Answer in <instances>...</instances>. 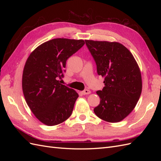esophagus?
<instances>
[{
  "label": "esophagus",
  "instance_id": "1",
  "mask_svg": "<svg viewBox=\"0 0 161 161\" xmlns=\"http://www.w3.org/2000/svg\"><path fill=\"white\" fill-rule=\"evenodd\" d=\"M82 95H88V94L91 93V91L88 89H85L83 91H82Z\"/></svg>",
  "mask_w": 161,
  "mask_h": 161
}]
</instances>
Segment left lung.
Listing matches in <instances>:
<instances>
[{
	"instance_id": "left-lung-1",
	"label": "left lung",
	"mask_w": 161,
	"mask_h": 161,
	"mask_svg": "<svg viewBox=\"0 0 161 161\" xmlns=\"http://www.w3.org/2000/svg\"><path fill=\"white\" fill-rule=\"evenodd\" d=\"M105 86L97 91L100 103L94 112L100 119L115 123L126 118L142 92V76L131 53L118 42L85 40Z\"/></svg>"
}]
</instances>
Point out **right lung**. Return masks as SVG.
<instances>
[{"instance_id": "1", "label": "right lung", "mask_w": 161, "mask_h": 161, "mask_svg": "<svg viewBox=\"0 0 161 161\" xmlns=\"http://www.w3.org/2000/svg\"><path fill=\"white\" fill-rule=\"evenodd\" d=\"M85 44L82 40L56 38L43 43L28 57L24 66L22 89L32 113L52 126L71 115L77 92L61 84L66 62Z\"/></svg>"}]
</instances>
